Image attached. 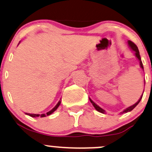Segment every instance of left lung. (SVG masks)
Listing matches in <instances>:
<instances>
[{"label": "left lung", "mask_w": 152, "mask_h": 152, "mask_svg": "<svg viewBox=\"0 0 152 152\" xmlns=\"http://www.w3.org/2000/svg\"><path fill=\"white\" fill-rule=\"evenodd\" d=\"M128 44H129V46H130V48H132V49L134 51H135V55H136V56H137V58L138 59H139V62H140V66H141V68H142V69H144V66H143V64H142V59H141L140 54H139V49H138V47L137 46V45H136L135 43H133V42H132V41H128ZM142 96H143V94L142 95V96L140 97V99H139V101H138V102H137V103H136V104H134V105L131 106H129V107L127 108V109H126L125 110H124V111L121 112V114H124V113L129 112V111H132V110H133V109H134V108H135L136 106H137L138 105V104H139V103L140 102V101L142 100ZM89 100H90L91 103V104H93V106H94V108H95V109H96L97 111H99V112L102 113V114H105V111H104V109H102V108H101L100 106H99L98 105H96V104L95 103H94V102H93V101H92L91 99L90 98H89Z\"/></svg>", "instance_id": "1"}]
</instances>
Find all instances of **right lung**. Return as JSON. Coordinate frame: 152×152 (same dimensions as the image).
Masks as SVG:
<instances>
[{
	"label": "right lung",
	"instance_id": "1",
	"mask_svg": "<svg viewBox=\"0 0 152 152\" xmlns=\"http://www.w3.org/2000/svg\"><path fill=\"white\" fill-rule=\"evenodd\" d=\"M61 104V101H59V102H58V104L56 105L55 107L53 108V109L50 110V111H48V112H47L46 114H28V113H26V114L27 115H29V116H31V117H38V116H40V117H45V116H49V115H50L52 114V113L54 112V111H56L57 109H58V107L59 106V105Z\"/></svg>",
	"mask_w": 152,
	"mask_h": 152
}]
</instances>
